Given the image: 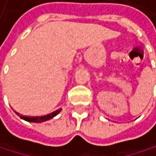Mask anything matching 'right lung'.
<instances>
[{
	"label": "right lung",
	"instance_id": "right-lung-1",
	"mask_svg": "<svg viewBox=\"0 0 156 156\" xmlns=\"http://www.w3.org/2000/svg\"><path fill=\"white\" fill-rule=\"evenodd\" d=\"M61 111V108L58 109L50 114H48L46 115H42V116H22V115H20V118H22L23 120L25 121H28V122H33V123H41V122H44V121H47V120H49L51 118H53L54 116H56L59 112ZM17 115H20L19 113L16 112Z\"/></svg>",
	"mask_w": 156,
	"mask_h": 156
}]
</instances>
